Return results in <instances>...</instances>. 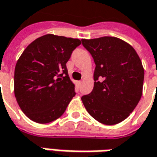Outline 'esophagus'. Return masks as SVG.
<instances>
[{
    "label": "esophagus",
    "mask_w": 157,
    "mask_h": 157,
    "mask_svg": "<svg viewBox=\"0 0 157 157\" xmlns=\"http://www.w3.org/2000/svg\"><path fill=\"white\" fill-rule=\"evenodd\" d=\"M81 83H82V82H81V81H77V82H76L77 86H80V85H81Z\"/></svg>",
    "instance_id": "obj_1"
}]
</instances>
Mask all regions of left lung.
<instances>
[{
	"instance_id": "left-lung-1",
	"label": "left lung",
	"mask_w": 157,
	"mask_h": 157,
	"mask_svg": "<svg viewBox=\"0 0 157 157\" xmlns=\"http://www.w3.org/2000/svg\"><path fill=\"white\" fill-rule=\"evenodd\" d=\"M95 64L94 88L82 96L84 107L96 121L114 125L125 120L143 94L144 69L137 53L119 38L82 39Z\"/></svg>"
}]
</instances>
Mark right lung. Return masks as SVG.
<instances>
[{"label": "right lung", "instance_id": "add662e5", "mask_svg": "<svg viewBox=\"0 0 157 157\" xmlns=\"http://www.w3.org/2000/svg\"><path fill=\"white\" fill-rule=\"evenodd\" d=\"M79 45V39L45 35L21 54L14 68V95L30 120L48 123L65 112L75 95L66 63Z\"/></svg>", "mask_w": 157, "mask_h": 157}]
</instances>
